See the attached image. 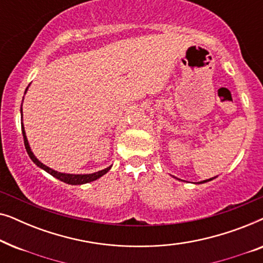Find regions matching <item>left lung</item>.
<instances>
[{
  "label": "left lung",
  "instance_id": "8db88e82",
  "mask_svg": "<svg viewBox=\"0 0 263 263\" xmlns=\"http://www.w3.org/2000/svg\"><path fill=\"white\" fill-rule=\"evenodd\" d=\"M176 178V177H175ZM215 177H213V178H208V179H204V181H201V182H197V184H202V183H206V182H210V181H212V179H214ZM178 179V178H177ZM196 184V183H195Z\"/></svg>",
  "mask_w": 263,
  "mask_h": 263
}]
</instances>
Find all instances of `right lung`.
<instances>
[{
	"instance_id": "1",
	"label": "right lung",
	"mask_w": 263,
	"mask_h": 263,
	"mask_svg": "<svg viewBox=\"0 0 263 263\" xmlns=\"http://www.w3.org/2000/svg\"><path fill=\"white\" fill-rule=\"evenodd\" d=\"M30 87V85L27 86L26 91H25V95H26L27 89ZM24 102V99H23ZM20 112H21V118H23V104H21V109H20ZM21 130H23V136H24V143H25V148L27 151V154L30 156L31 160L33 161V163L37 165L38 167H41L42 170H44L48 172L52 176V177H55L57 179H60V181H62L64 183H67V184H71V185H80V184H85V183H89V182H93L96 181V179H98L102 177L106 174L107 171L110 170L111 166L104 168V170H100V171H97V172H93V174H80V175H75V174H64V172H59L56 170H53V168L46 166L45 164H43L41 160L37 159V157L34 156V153L32 152L31 147H30V143H28V140H27V136H26V132H25V127H24V123L21 122Z\"/></svg>"
}]
</instances>
